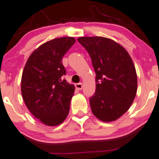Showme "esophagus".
Returning a JSON list of instances; mask_svg holds the SVG:
<instances>
[{
  "mask_svg": "<svg viewBox=\"0 0 159 159\" xmlns=\"http://www.w3.org/2000/svg\"><path fill=\"white\" fill-rule=\"evenodd\" d=\"M75 88L78 89V90H81V89H82V88H83L82 83L76 84H75Z\"/></svg>",
  "mask_w": 159,
  "mask_h": 159,
  "instance_id": "1",
  "label": "esophagus"
}]
</instances>
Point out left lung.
I'll return each instance as SVG.
<instances>
[{"mask_svg":"<svg viewBox=\"0 0 159 159\" xmlns=\"http://www.w3.org/2000/svg\"><path fill=\"white\" fill-rule=\"evenodd\" d=\"M96 73V91L90 98L93 114L104 122L116 121L133 103L137 76L131 57L113 40L103 37H81Z\"/></svg>","mask_w":159,"mask_h":159,"instance_id":"obj_1","label":"left lung"}]
</instances>
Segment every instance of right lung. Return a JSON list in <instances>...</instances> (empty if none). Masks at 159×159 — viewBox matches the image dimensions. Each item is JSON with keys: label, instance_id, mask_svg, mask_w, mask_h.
Instances as JSON below:
<instances>
[{"label": "right lung", "instance_id": "right-lung-1", "mask_svg": "<svg viewBox=\"0 0 159 159\" xmlns=\"http://www.w3.org/2000/svg\"><path fill=\"white\" fill-rule=\"evenodd\" d=\"M75 42L72 37L58 38L43 43L31 54L23 69L21 91L26 106L48 126L64 121L70 109L75 86L63 79L62 59Z\"/></svg>", "mask_w": 159, "mask_h": 159}]
</instances>
